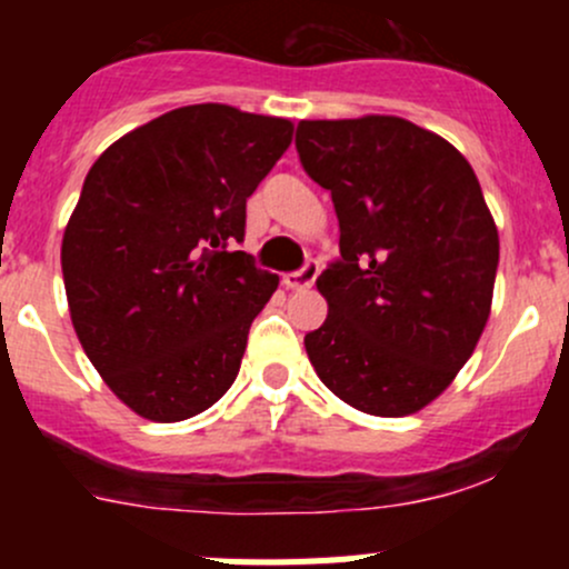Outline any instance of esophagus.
Masks as SVG:
<instances>
[{
    "instance_id": "1",
    "label": "esophagus",
    "mask_w": 569,
    "mask_h": 569,
    "mask_svg": "<svg viewBox=\"0 0 569 569\" xmlns=\"http://www.w3.org/2000/svg\"><path fill=\"white\" fill-rule=\"evenodd\" d=\"M319 278V263L308 261L302 269H295V272L283 274V286L286 289H311Z\"/></svg>"
}]
</instances>
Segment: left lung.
Wrapping results in <instances>:
<instances>
[{
  "instance_id": "left-lung-1",
  "label": "left lung",
  "mask_w": 569,
  "mask_h": 569,
  "mask_svg": "<svg viewBox=\"0 0 569 569\" xmlns=\"http://www.w3.org/2000/svg\"><path fill=\"white\" fill-rule=\"evenodd\" d=\"M295 146L341 228V258L317 280L330 311L306 336L308 358L355 410H421L490 317L498 231L479 178L443 137L391 114L300 120Z\"/></svg>"
}]
</instances>
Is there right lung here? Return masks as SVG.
<instances>
[{
    "instance_id": "right-lung-1",
    "label": "right lung",
    "mask_w": 569,
    "mask_h": 569,
    "mask_svg": "<svg viewBox=\"0 0 569 569\" xmlns=\"http://www.w3.org/2000/svg\"><path fill=\"white\" fill-rule=\"evenodd\" d=\"M295 126L226 104L173 109L107 148L62 237L73 330L137 416L183 421L233 386L278 274L244 242L248 198Z\"/></svg>"
}]
</instances>
